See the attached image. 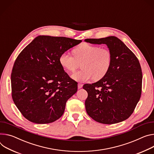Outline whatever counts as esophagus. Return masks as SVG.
I'll list each match as a JSON object with an SVG mask.
<instances>
[{
  "label": "esophagus",
  "mask_w": 154,
  "mask_h": 154,
  "mask_svg": "<svg viewBox=\"0 0 154 154\" xmlns=\"http://www.w3.org/2000/svg\"><path fill=\"white\" fill-rule=\"evenodd\" d=\"M82 87H83V85L82 84V83H78V88H79V89L82 88Z\"/></svg>",
  "instance_id": "34e87169"
}]
</instances>
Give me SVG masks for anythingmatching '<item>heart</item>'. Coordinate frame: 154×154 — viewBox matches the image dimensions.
<instances>
[{"label":"heart","instance_id":"1","mask_svg":"<svg viewBox=\"0 0 154 154\" xmlns=\"http://www.w3.org/2000/svg\"><path fill=\"white\" fill-rule=\"evenodd\" d=\"M74 57L67 53H62L59 58L61 66L65 71L72 72L82 63V70L74 72L71 77L77 82H84L93 78L98 80L108 72L112 64L110 51L105 48L82 43L73 50Z\"/></svg>","mask_w":154,"mask_h":154}]
</instances>
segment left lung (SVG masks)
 <instances>
[{
    "label": "left lung",
    "mask_w": 154,
    "mask_h": 154,
    "mask_svg": "<svg viewBox=\"0 0 154 154\" xmlns=\"http://www.w3.org/2000/svg\"><path fill=\"white\" fill-rule=\"evenodd\" d=\"M86 42L106 44L112 54L106 75L83 88L88 93L85 102L88 115L103 124H114L130 117L141 95L143 74L135 54L115 36L87 38Z\"/></svg>",
    "instance_id": "8db88e82"
}]
</instances>
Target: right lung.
<instances>
[{
    "instance_id": "add662e5",
    "label": "right lung",
    "mask_w": 154,
    "mask_h": 154,
    "mask_svg": "<svg viewBox=\"0 0 154 154\" xmlns=\"http://www.w3.org/2000/svg\"><path fill=\"white\" fill-rule=\"evenodd\" d=\"M82 42L64 37L39 35L20 53L11 74L12 98L29 121L45 124L60 119L77 82L61 66L60 55Z\"/></svg>"
}]
</instances>
